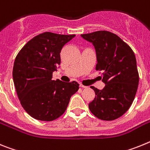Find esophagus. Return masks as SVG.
<instances>
[{
	"label": "esophagus",
	"instance_id": "esophagus-1",
	"mask_svg": "<svg viewBox=\"0 0 150 150\" xmlns=\"http://www.w3.org/2000/svg\"><path fill=\"white\" fill-rule=\"evenodd\" d=\"M81 87V88H88V87H86V86H84V85H83V84H80V85H79Z\"/></svg>",
	"mask_w": 150,
	"mask_h": 150
}]
</instances>
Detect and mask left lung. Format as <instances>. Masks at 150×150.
I'll return each instance as SVG.
<instances>
[{
  "mask_svg": "<svg viewBox=\"0 0 150 150\" xmlns=\"http://www.w3.org/2000/svg\"><path fill=\"white\" fill-rule=\"evenodd\" d=\"M96 50V70L103 71V90L91 86L95 98L88 105L97 118L112 121L123 115L134 100L139 84V74L134 53L120 38L108 31L83 34Z\"/></svg>",
  "mask_w": 150,
  "mask_h": 150,
  "instance_id": "left-lung-1",
  "label": "left lung"
}]
</instances>
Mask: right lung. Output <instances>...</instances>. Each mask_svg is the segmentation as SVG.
<instances>
[{
  "mask_svg": "<svg viewBox=\"0 0 150 150\" xmlns=\"http://www.w3.org/2000/svg\"><path fill=\"white\" fill-rule=\"evenodd\" d=\"M75 36L44 32L28 41L16 57L14 85L21 105L32 118L46 122L58 118L79 90L75 81L52 80L61 62L62 47Z\"/></svg>",
  "mask_w": 150,
  "mask_h": 150,
  "instance_id": "1",
  "label": "right lung"
}]
</instances>
